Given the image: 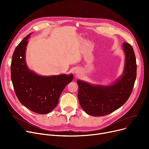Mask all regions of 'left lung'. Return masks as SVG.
Masks as SVG:
<instances>
[{
	"label": "left lung",
	"instance_id": "1",
	"mask_svg": "<svg viewBox=\"0 0 149 149\" xmlns=\"http://www.w3.org/2000/svg\"><path fill=\"white\" fill-rule=\"evenodd\" d=\"M125 54L123 75L112 85L92 84L77 80L78 98L83 110L93 116L111 113L122 106L130 96L136 77V62L132 46L123 43Z\"/></svg>",
	"mask_w": 149,
	"mask_h": 149
}]
</instances>
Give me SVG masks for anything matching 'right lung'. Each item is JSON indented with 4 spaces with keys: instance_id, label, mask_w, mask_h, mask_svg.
Returning a JSON list of instances; mask_svg holds the SVG:
<instances>
[{
    "instance_id": "right-lung-1",
    "label": "right lung",
    "mask_w": 149,
    "mask_h": 149,
    "mask_svg": "<svg viewBox=\"0 0 149 149\" xmlns=\"http://www.w3.org/2000/svg\"><path fill=\"white\" fill-rule=\"evenodd\" d=\"M30 33L16 46L13 54L11 75L18 100L31 111L51 112L57 106L61 92L73 79L72 74L41 76L30 70L25 61V51Z\"/></svg>"
}]
</instances>
